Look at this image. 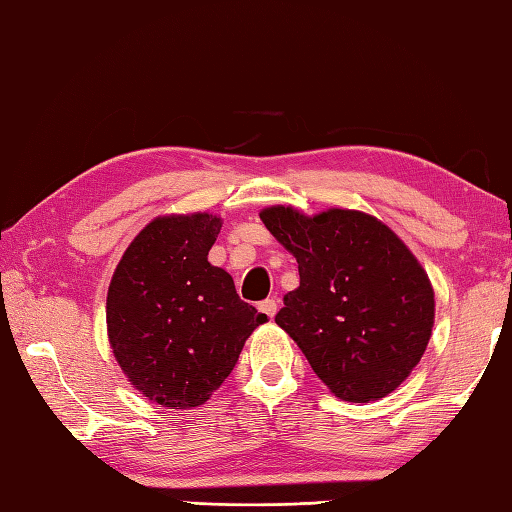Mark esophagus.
I'll use <instances>...</instances> for the list:
<instances>
[{
  "label": "esophagus",
  "mask_w": 512,
  "mask_h": 512,
  "mask_svg": "<svg viewBox=\"0 0 512 512\" xmlns=\"http://www.w3.org/2000/svg\"><path fill=\"white\" fill-rule=\"evenodd\" d=\"M258 310L263 312L265 316L274 318V316H276V312H278V301H276V298H267V301H263V303L258 305Z\"/></svg>",
  "instance_id": "obj_1"
}]
</instances>
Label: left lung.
Returning a JSON list of instances; mask_svg holds the SVG:
<instances>
[{
  "instance_id": "8db88e82",
  "label": "left lung",
  "mask_w": 512,
  "mask_h": 512,
  "mask_svg": "<svg viewBox=\"0 0 512 512\" xmlns=\"http://www.w3.org/2000/svg\"><path fill=\"white\" fill-rule=\"evenodd\" d=\"M298 263L276 323L343 401L390 394L421 361L435 323L428 274L381 220L352 209L314 218L292 207L260 211Z\"/></svg>"
}]
</instances>
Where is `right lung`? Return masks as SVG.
I'll list each match as a JSON object with an SVG mask.
<instances>
[{"label":"right lung","instance_id":"obj_1","mask_svg":"<svg viewBox=\"0 0 512 512\" xmlns=\"http://www.w3.org/2000/svg\"><path fill=\"white\" fill-rule=\"evenodd\" d=\"M209 214L156 218L111 278L106 327L129 381L165 408H196L234 370L247 336L267 321L207 260L220 234Z\"/></svg>","mask_w":512,"mask_h":512}]
</instances>
